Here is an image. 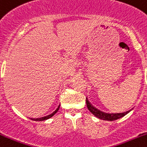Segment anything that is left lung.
I'll return each instance as SVG.
<instances>
[{
	"instance_id": "8db88e82",
	"label": "left lung",
	"mask_w": 147,
	"mask_h": 147,
	"mask_svg": "<svg viewBox=\"0 0 147 147\" xmlns=\"http://www.w3.org/2000/svg\"><path fill=\"white\" fill-rule=\"evenodd\" d=\"M86 103H87V108L91 113L93 114L94 116H96L97 118L101 119H103V120H108V121H113V120H116V119H118L119 118L123 117L125 114L129 113V111L124 112V113H105L103 111H101L99 110H98L97 108H96L95 107H93V105L90 104V102H89L87 98H86Z\"/></svg>"
}]
</instances>
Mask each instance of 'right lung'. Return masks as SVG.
I'll use <instances>...</instances> for the list:
<instances>
[{"instance_id": "add662e5", "label": "right lung", "mask_w": 147, "mask_h": 147, "mask_svg": "<svg viewBox=\"0 0 147 147\" xmlns=\"http://www.w3.org/2000/svg\"><path fill=\"white\" fill-rule=\"evenodd\" d=\"M59 107H60V106H59ZM59 107L57 108V109L55 110V111L53 112L52 113H51V114H49V115H48V116H45V117H43L36 118V119H34V120H35V121H43V120H45V119H49V118H51V117H53V116L55 115V113H56L57 112V111H58V110H59Z\"/></svg>"}]
</instances>
